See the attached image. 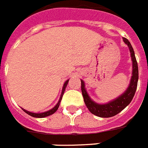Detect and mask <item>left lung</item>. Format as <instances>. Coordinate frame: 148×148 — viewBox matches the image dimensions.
<instances>
[{"mask_svg":"<svg viewBox=\"0 0 148 148\" xmlns=\"http://www.w3.org/2000/svg\"><path fill=\"white\" fill-rule=\"evenodd\" d=\"M123 41L126 45H128L129 51H130L132 62V75L131 77L130 83L124 93L116 97V99L106 103L99 104L96 103L91 99L85 87V83L83 80L81 81V91L84 97V100L86 104V107L91 113L101 118H109L116 116L120 112L122 111L125 108L132 100L136 91L138 86V67L137 63L136 58L134 55V51L130 42L125 38H123Z\"/></svg>","mask_w":148,"mask_h":148,"instance_id":"left-lung-1","label":"left lung"}]
</instances>
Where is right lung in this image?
<instances>
[{
  "label": "right lung",
  "mask_w": 148,
  "mask_h": 148,
  "mask_svg": "<svg viewBox=\"0 0 148 148\" xmlns=\"http://www.w3.org/2000/svg\"><path fill=\"white\" fill-rule=\"evenodd\" d=\"M68 81H69V79L66 80L65 82H64V84L63 87H62V93H61V96H60L59 100H58V102L57 104H56V105H55V106L52 108V109H49V110H48V111H46V112H40V113H36V112H29V111H27V110H26V109H23V108H22V109L23 110L24 112H26V113H27L28 115H29V116H32V117H34V118H45V117H47V116H51V115H52V114H54L55 112L57 111L58 109V107H59L60 103H61V101H62V97H63L64 93V91H65L66 86H67V85H68Z\"/></svg>",
  "instance_id": "add662e5"
}]
</instances>
